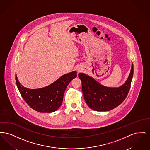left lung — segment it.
<instances>
[{
  "label": "left lung",
  "mask_w": 150,
  "mask_h": 150,
  "mask_svg": "<svg viewBox=\"0 0 150 150\" xmlns=\"http://www.w3.org/2000/svg\"><path fill=\"white\" fill-rule=\"evenodd\" d=\"M133 75V64L128 78L123 85L111 88L101 85L93 78L84 73H79L82 91L88 106L96 111H110L120 105L128 94Z\"/></svg>",
  "instance_id": "left-lung-1"
}]
</instances>
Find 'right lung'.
<instances>
[{"mask_svg": "<svg viewBox=\"0 0 150 150\" xmlns=\"http://www.w3.org/2000/svg\"><path fill=\"white\" fill-rule=\"evenodd\" d=\"M77 76L75 71L64 74L44 88L30 89L22 86L16 74V81L22 97L30 107L39 112L50 113L61 106L66 87Z\"/></svg>", "mask_w": 150, "mask_h": 150, "instance_id": "add662e5", "label": "right lung"}]
</instances>
